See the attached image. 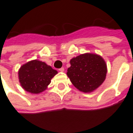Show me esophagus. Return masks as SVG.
<instances>
[{
    "label": "esophagus",
    "instance_id": "34e87169",
    "mask_svg": "<svg viewBox=\"0 0 133 133\" xmlns=\"http://www.w3.org/2000/svg\"><path fill=\"white\" fill-rule=\"evenodd\" d=\"M64 70H65L64 68H61L59 69V71H60V72H64Z\"/></svg>",
    "mask_w": 133,
    "mask_h": 133
}]
</instances>
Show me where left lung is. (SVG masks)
Instances as JSON below:
<instances>
[{"instance_id":"obj_1","label":"left lung","mask_w":133,"mask_h":133,"mask_svg":"<svg viewBox=\"0 0 133 133\" xmlns=\"http://www.w3.org/2000/svg\"><path fill=\"white\" fill-rule=\"evenodd\" d=\"M67 75L73 86L82 92H92L104 81L107 64L100 55L85 53L72 58Z\"/></svg>"}]
</instances>
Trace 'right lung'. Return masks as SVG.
Segmentation results:
<instances>
[{"instance_id":"obj_1","label":"right lung","mask_w":133,"mask_h":133,"mask_svg":"<svg viewBox=\"0 0 133 133\" xmlns=\"http://www.w3.org/2000/svg\"><path fill=\"white\" fill-rule=\"evenodd\" d=\"M57 70L39 60H34L23 65L18 70V79L21 87L31 94L44 91L50 83Z\"/></svg>"}]
</instances>
